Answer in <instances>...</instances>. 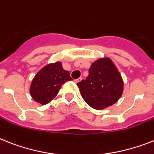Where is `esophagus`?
Here are the masks:
<instances>
[{"label":"esophagus","mask_w":154,"mask_h":154,"mask_svg":"<svg viewBox=\"0 0 154 154\" xmlns=\"http://www.w3.org/2000/svg\"><path fill=\"white\" fill-rule=\"evenodd\" d=\"M81 80H82V78H79V79H75L74 81H75V83H78V82H80Z\"/></svg>","instance_id":"1"}]
</instances>
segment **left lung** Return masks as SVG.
<instances>
[{"label": "left lung", "mask_w": 154, "mask_h": 154, "mask_svg": "<svg viewBox=\"0 0 154 154\" xmlns=\"http://www.w3.org/2000/svg\"><path fill=\"white\" fill-rule=\"evenodd\" d=\"M82 98L91 107L101 110L111 106L121 97L124 82L120 72L109 58L92 63L86 79L77 83Z\"/></svg>", "instance_id": "8db88e82"}]
</instances>
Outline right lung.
Segmentation results:
<instances>
[{"mask_svg": "<svg viewBox=\"0 0 154 154\" xmlns=\"http://www.w3.org/2000/svg\"><path fill=\"white\" fill-rule=\"evenodd\" d=\"M70 80L72 79L69 72L63 70L60 62L47 64L33 79L30 95L36 102L46 105L57 96L62 85Z\"/></svg>", "mask_w": 154, "mask_h": 154, "instance_id": "obj_1", "label": "right lung"}]
</instances>
